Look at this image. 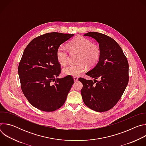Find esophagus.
<instances>
[{"label": "esophagus", "mask_w": 146, "mask_h": 146, "mask_svg": "<svg viewBox=\"0 0 146 146\" xmlns=\"http://www.w3.org/2000/svg\"><path fill=\"white\" fill-rule=\"evenodd\" d=\"M73 80H74V81H78V78L77 77H74Z\"/></svg>", "instance_id": "esophagus-1"}]
</instances>
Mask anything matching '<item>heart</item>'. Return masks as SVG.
Returning <instances> with one entry per match:
<instances>
[{
    "label": "heart",
    "mask_w": 146,
    "mask_h": 146,
    "mask_svg": "<svg viewBox=\"0 0 146 146\" xmlns=\"http://www.w3.org/2000/svg\"><path fill=\"white\" fill-rule=\"evenodd\" d=\"M69 51L72 52L80 53L78 65H68L62 69V73L65 76H77L86 70V65L89 67L95 66L100 59L101 52L99 48L93 46L92 41L81 36L72 40L68 44ZM56 56L59 63L65 65L68 61V54L66 48L62 45L58 47Z\"/></svg>",
    "instance_id": "b5f03b06"
}]
</instances>
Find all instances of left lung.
Masks as SVG:
<instances>
[{"instance_id": "obj_1", "label": "left lung", "mask_w": 146, "mask_h": 146, "mask_svg": "<svg viewBox=\"0 0 146 146\" xmlns=\"http://www.w3.org/2000/svg\"><path fill=\"white\" fill-rule=\"evenodd\" d=\"M84 36L96 40L101 55L98 63L86 73V75L94 78V81L78 78L83 86L81 90L82 98L91 109L106 111L115 106L128 84V62L120 46L111 37L95 32ZM97 78L100 81L97 82Z\"/></svg>"}]
</instances>
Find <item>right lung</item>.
Returning a JSON list of instances; mask_svg holds the SVG:
<instances>
[{"label": "right lung", "mask_w": 146, "mask_h": 146, "mask_svg": "<svg viewBox=\"0 0 146 146\" xmlns=\"http://www.w3.org/2000/svg\"><path fill=\"white\" fill-rule=\"evenodd\" d=\"M74 35L58 32L41 35L24 51L18 69L21 89L29 102L40 110L50 112L60 108L73 84L70 76L55 78L61 71L56 50Z\"/></svg>", "instance_id": "add662e5"}]
</instances>
